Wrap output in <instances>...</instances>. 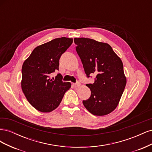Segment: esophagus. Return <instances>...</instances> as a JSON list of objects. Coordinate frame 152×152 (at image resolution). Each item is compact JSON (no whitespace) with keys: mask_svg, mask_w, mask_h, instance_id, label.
<instances>
[{"mask_svg":"<svg viewBox=\"0 0 152 152\" xmlns=\"http://www.w3.org/2000/svg\"><path fill=\"white\" fill-rule=\"evenodd\" d=\"M80 85V83L79 82H77L76 83H74L73 84V86H74L75 87H79Z\"/></svg>","mask_w":152,"mask_h":152,"instance_id":"34e87169","label":"esophagus"}]
</instances>
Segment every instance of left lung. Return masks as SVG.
Here are the masks:
<instances>
[{
	"mask_svg": "<svg viewBox=\"0 0 152 152\" xmlns=\"http://www.w3.org/2000/svg\"><path fill=\"white\" fill-rule=\"evenodd\" d=\"M76 50L87 77L96 75L93 84H87L90 98L82 103L93 115H106L119 103L126 85L122 61L107 43L87 38H75Z\"/></svg>",
	"mask_w": 152,
	"mask_h": 152,
	"instance_id": "1",
	"label": "left lung"
}]
</instances>
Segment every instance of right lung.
<instances>
[{
  "mask_svg": "<svg viewBox=\"0 0 152 152\" xmlns=\"http://www.w3.org/2000/svg\"><path fill=\"white\" fill-rule=\"evenodd\" d=\"M73 39L61 37L35 48L22 66L21 89L30 104L41 112H50L60 104L70 82L62 81L58 74L53 80L50 74L59 69V59L70 46Z\"/></svg>",
  "mask_w": 152,
  "mask_h": 152,
  "instance_id": "obj_1",
  "label": "right lung"
}]
</instances>
